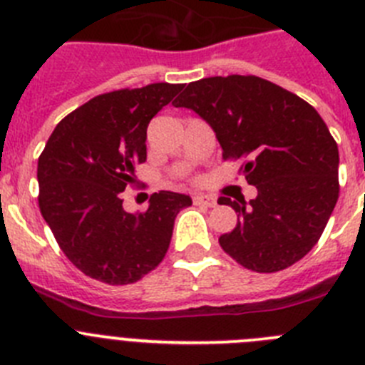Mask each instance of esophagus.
Segmentation results:
<instances>
[{
	"mask_svg": "<svg viewBox=\"0 0 365 365\" xmlns=\"http://www.w3.org/2000/svg\"><path fill=\"white\" fill-rule=\"evenodd\" d=\"M192 202H195L196 205H205V207H215L216 205V198H215V196L203 195V192H200V195L192 196Z\"/></svg>",
	"mask_w": 365,
	"mask_h": 365,
	"instance_id": "34e87169",
	"label": "esophagus"
}]
</instances>
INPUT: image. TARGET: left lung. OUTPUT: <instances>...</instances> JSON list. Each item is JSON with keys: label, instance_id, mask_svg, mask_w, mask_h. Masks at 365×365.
<instances>
[{"label": "left lung", "instance_id": "8db88e82", "mask_svg": "<svg viewBox=\"0 0 365 365\" xmlns=\"http://www.w3.org/2000/svg\"><path fill=\"white\" fill-rule=\"evenodd\" d=\"M175 107L195 110L218 138L223 160L242 158L258 196L231 205L238 223L220 245L240 265L277 272L302 260L322 236L338 200V147L307 101L258 76L192 81Z\"/></svg>", "mask_w": 365, "mask_h": 365}]
</instances>
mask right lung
Here are the masks:
<instances>
[{
  "instance_id": "add662e5",
  "label": "right lung",
  "mask_w": 365,
  "mask_h": 365,
  "mask_svg": "<svg viewBox=\"0 0 365 365\" xmlns=\"http://www.w3.org/2000/svg\"><path fill=\"white\" fill-rule=\"evenodd\" d=\"M183 88L150 83L100 94L56 125L38 160L39 211L68 260L109 285L134 284L163 260L175 218L192 200L160 190L145 212L121 192L147 160V127Z\"/></svg>"
}]
</instances>
